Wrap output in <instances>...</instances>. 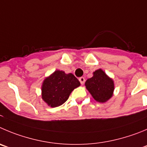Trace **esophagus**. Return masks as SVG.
I'll return each mask as SVG.
<instances>
[{
	"label": "esophagus",
	"mask_w": 147,
	"mask_h": 147,
	"mask_svg": "<svg viewBox=\"0 0 147 147\" xmlns=\"http://www.w3.org/2000/svg\"><path fill=\"white\" fill-rule=\"evenodd\" d=\"M79 81L80 82V83H81L82 85L84 84L85 81H86V79H85V78H83V77H80V78H79Z\"/></svg>",
	"instance_id": "1"
}]
</instances>
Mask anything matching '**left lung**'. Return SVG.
<instances>
[{
    "label": "left lung",
    "mask_w": 147,
    "mask_h": 147,
    "mask_svg": "<svg viewBox=\"0 0 147 147\" xmlns=\"http://www.w3.org/2000/svg\"><path fill=\"white\" fill-rule=\"evenodd\" d=\"M85 85L94 99L98 102H105L113 94V80L101 69L95 71L94 76L88 79Z\"/></svg>",
    "instance_id": "8db88e82"
}]
</instances>
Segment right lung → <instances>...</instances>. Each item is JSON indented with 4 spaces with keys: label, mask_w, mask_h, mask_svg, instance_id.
Listing matches in <instances>:
<instances>
[{
    "label": "right lung",
    "mask_w": 147,
    "mask_h": 147,
    "mask_svg": "<svg viewBox=\"0 0 147 147\" xmlns=\"http://www.w3.org/2000/svg\"><path fill=\"white\" fill-rule=\"evenodd\" d=\"M79 80L72 73L55 71L43 81L42 98L49 106L57 107L63 105L69 98L71 92L80 86Z\"/></svg>",
    "instance_id": "right-lung-1"
}]
</instances>
